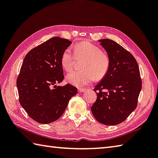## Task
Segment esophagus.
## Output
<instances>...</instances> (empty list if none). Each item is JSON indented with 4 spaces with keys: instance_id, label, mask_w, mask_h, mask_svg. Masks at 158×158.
<instances>
[{
    "instance_id": "1",
    "label": "esophagus",
    "mask_w": 158,
    "mask_h": 158,
    "mask_svg": "<svg viewBox=\"0 0 158 158\" xmlns=\"http://www.w3.org/2000/svg\"><path fill=\"white\" fill-rule=\"evenodd\" d=\"M86 90V89H84V88H78V92L79 93H84Z\"/></svg>"
}]
</instances>
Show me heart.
Returning <instances> with one entry per match:
<instances>
[{"label":"heart","mask_w":158,"mask_h":158,"mask_svg":"<svg viewBox=\"0 0 158 158\" xmlns=\"http://www.w3.org/2000/svg\"><path fill=\"white\" fill-rule=\"evenodd\" d=\"M77 56H83L86 59L83 70H73L67 74L68 83L78 87L85 86L94 80H100L106 75L110 68V59L102 53V50L97 45L89 41H81L74 46ZM74 54L70 48H66L61 54V64L64 69L69 71L73 67Z\"/></svg>","instance_id":"b5f03b06"}]
</instances>
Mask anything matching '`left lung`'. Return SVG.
I'll return each instance as SVG.
<instances>
[{
	"instance_id": "8db88e82",
	"label": "left lung",
	"mask_w": 158,
	"mask_h": 158,
	"mask_svg": "<svg viewBox=\"0 0 158 158\" xmlns=\"http://www.w3.org/2000/svg\"><path fill=\"white\" fill-rule=\"evenodd\" d=\"M99 41L108 54L110 68L94 87L97 98L91 111L102 124L117 125L137 107L142 89L139 66L134 56L115 41L107 39Z\"/></svg>"
}]
</instances>
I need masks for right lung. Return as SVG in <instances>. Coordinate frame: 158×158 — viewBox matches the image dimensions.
Returning <instances> with one entry per match:
<instances>
[{"label": "right lung", "mask_w": 158, "mask_h": 158, "mask_svg": "<svg viewBox=\"0 0 158 158\" xmlns=\"http://www.w3.org/2000/svg\"><path fill=\"white\" fill-rule=\"evenodd\" d=\"M72 44L53 37L33 48L24 58L16 80L19 102L28 115L40 124L58 119L77 89L70 84L59 86L64 79L61 54Z\"/></svg>", "instance_id": "1"}]
</instances>
